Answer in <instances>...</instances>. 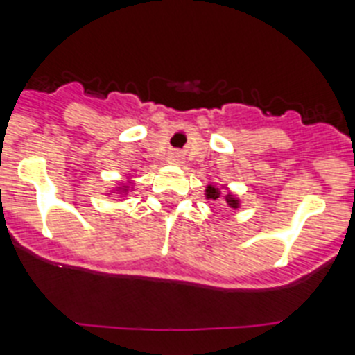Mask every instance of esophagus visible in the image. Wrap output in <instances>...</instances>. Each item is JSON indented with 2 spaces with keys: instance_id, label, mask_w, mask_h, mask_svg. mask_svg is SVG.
<instances>
[{
  "instance_id": "obj_1",
  "label": "esophagus",
  "mask_w": 355,
  "mask_h": 355,
  "mask_svg": "<svg viewBox=\"0 0 355 355\" xmlns=\"http://www.w3.org/2000/svg\"><path fill=\"white\" fill-rule=\"evenodd\" d=\"M169 159L173 160V162H180L182 155H180V153H178V152H173V153H171V157H169Z\"/></svg>"
}]
</instances>
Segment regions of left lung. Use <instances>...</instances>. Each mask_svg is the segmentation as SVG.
<instances>
[{
  "instance_id": "8db88e82",
  "label": "left lung",
  "mask_w": 355,
  "mask_h": 355,
  "mask_svg": "<svg viewBox=\"0 0 355 355\" xmlns=\"http://www.w3.org/2000/svg\"><path fill=\"white\" fill-rule=\"evenodd\" d=\"M205 198L207 200L223 198V202L227 203L230 209H239V205H241V202H239V198H237L236 195H232V193H223L221 187H216L212 186V184H209L207 189H205Z\"/></svg>"
}]
</instances>
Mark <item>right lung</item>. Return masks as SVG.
Masks as SVG:
<instances>
[{"label": "right lung", "mask_w": 355, "mask_h": 355, "mask_svg": "<svg viewBox=\"0 0 355 355\" xmlns=\"http://www.w3.org/2000/svg\"><path fill=\"white\" fill-rule=\"evenodd\" d=\"M130 189H132V182L128 180V182H125V184L121 182V184H119V186L116 187L114 191H118V195H126V193H128Z\"/></svg>", "instance_id": "add662e5"}]
</instances>
